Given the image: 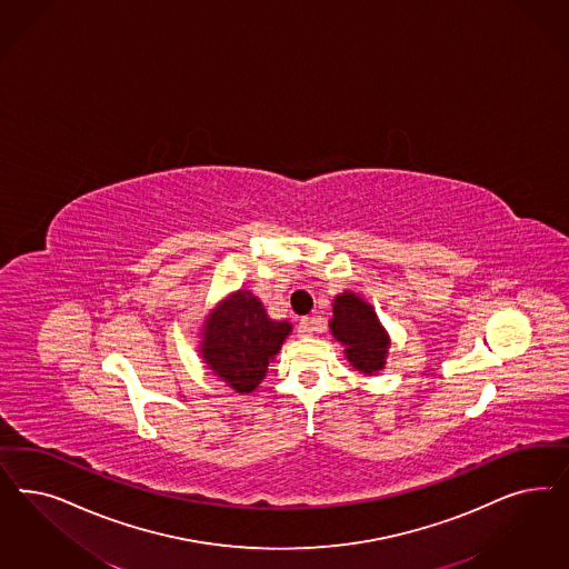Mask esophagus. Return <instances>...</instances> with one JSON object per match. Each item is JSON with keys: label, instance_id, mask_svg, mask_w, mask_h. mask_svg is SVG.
I'll return each instance as SVG.
<instances>
[{"label": "esophagus", "instance_id": "34e87169", "mask_svg": "<svg viewBox=\"0 0 569 569\" xmlns=\"http://www.w3.org/2000/svg\"><path fill=\"white\" fill-rule=\"evenodd\" d=\"M318 318H313V316H306V318H301L299 320V327H297V332H299V337H310L313 330L318 329Z\"/></svg>", "mask_w": 569, "mask_h": 569}]
</instances>
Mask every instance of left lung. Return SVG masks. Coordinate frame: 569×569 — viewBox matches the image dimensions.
I'll use <instances>...</instances> for the list:
<instances>
[{"label": "left lung", "mask_w": 569, "mask_h": 569, "mask_svg": "<svg viewBox=\"0 0 569 569\" xmlns=\"http://www.w3.org/2000/svg\"><path fill=\"white\" fill-rule=\"evenodd\" d=\"M330 332L346 346L351 367L365 375H372L386 365L389 337L377 313L358 295H339L332 303Z\"/></svg>", "instance_id": "1"}]
</instances>
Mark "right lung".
Instances as JSON below:
<instances>
[{"mask_svg":"<svg viewBox=\"0 0 569 569\" xmlns=\"http://www.w3.org/2000/svg\"><path fill=\"white\" fill-rule=\"evenodd\" d=\"M204 322L202 358L239 393L259 386L270 360L293 329L287 320L268 318L261 301L249 291L230 295Z\"/></svg>","mask_w":569,"mask_h":569,"instance_id":"1","label":"right lung"}]
</instances>
